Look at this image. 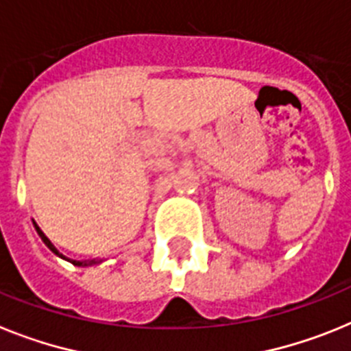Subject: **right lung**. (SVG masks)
<instances>
[{"label":"right lung","mask_w":351,"mask_h":351,"mask_svg":"<svg viewBox=\"0 0 351 351\" xmlns=\"http://www.w3.org/2000/svg\"><path fill=\"white\" fill-rule=\"evenodd\" d=\"M35 230H36V233L40 234V239L44 240V243H45V245H47V247L51 249V251H53L54 254L62 256V254H60V251H58V249L54 247L53 243H51V240H49L47 237H45L44 233H42V230H40V228H38V226H36V224H35ZM62 258H63V256H62ZM72 263H74V265H77V267H88V265H95V263H99V261H97V260H86V261H75V260H72Z\"/></svg>","instance_id":"right-lung-1"}]
</instances>
